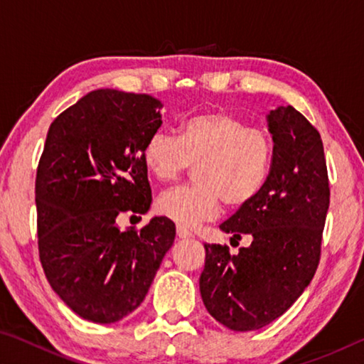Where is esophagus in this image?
Returning a JSON list of instances; mask_svg holds the SVG:
<instances>
[{"label": "esophagus", "instance_id": "obj_1", "mask_svg": "<svg viewBox=\"0 0 364 364\" xmlns=\"http://www.w3.org/2000/svg\"><path fill=\"white\" fill-rule=\"evenodd\" d=\"M176 236L180 237V239H189V237H193V234H191L189 231H186L184 230V228H176Z\"/></svg>", "mask_w": 364, "mask_h": 364}]
</instances>
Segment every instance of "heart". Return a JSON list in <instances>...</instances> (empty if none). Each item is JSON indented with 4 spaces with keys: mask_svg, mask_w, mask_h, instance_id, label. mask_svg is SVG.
I'll return each mask as SVG.
<instances>
[{
    "mask_svg": "<svg viewBox=\"0 0 364 364\" xmlns=\"http://www.w3.org/2000/svg\"><path fill=\"white\" fill-rule=\"evenodd\" d=\"M143 162L162 183L178 180L196 165L194 184L165 191L157 199L160 215L194 228L217 217L221 200L242 208L262 193L273 164V141L236 114L205 110L183 120L178 136L152 133L143 147Z\"/></svg>",
    "mask_w": 364,
    "mask_h": 364,
    "instance_id": "1",
    "label": "heart"
}]
</instances>
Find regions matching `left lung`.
<instances>
[{"label": "left lung", "mask_w": 364, "mask_h": 364, "mask_svg": "<svg viewBox=\"0 0 364 364\" xmlns=\"http://www.w3.org/2000/svg\"><path fill=\"white\" fill-rule=\"evenodd\" d=\"M273 164L262 193L220 225L249 247L230 254L205 244L199 287L207 311L232 331H255L286 313L319 263L329 208L324 147L315 127L292 106L267 115Z\"/></svg>", "instance_id": "1"}]
</instances>
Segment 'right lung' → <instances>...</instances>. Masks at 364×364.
I'll use <instances>...</instances> for the list:
<instances>
[{
  "instance_id": "right-lung-1",
  "label": "right lung",
  "mask_w": 364,
  "mask_h": 364,
  "mask_svg": "<svg viewBox=\"0 0 364 364\" xmlns=\"http://www.w3.org/2000/svg\"><path fill=\"white\" fill-rule=\"evenodd\" d=\"M160 109L149 95L95 90L48 130L35 184L40 260L53 291L88 321L136 310L173 245L167 217L139 231L117 226L120 213L151 207L143 147L162 125Z\"/></svg>"
}]
</instances>
